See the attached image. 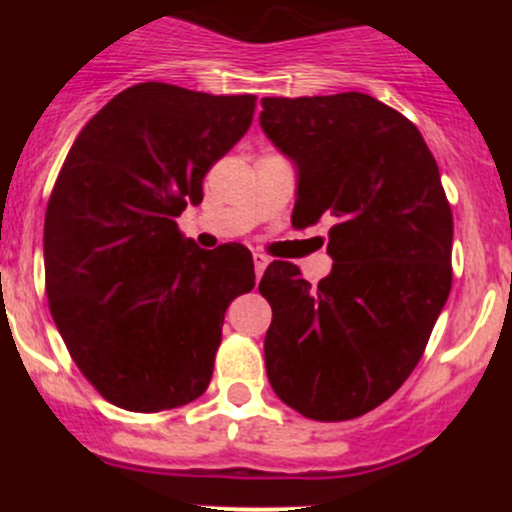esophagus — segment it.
I'll list each match as a JSON object with an SVG mask.
<instances>
[{"mask_svg":"<svg viewBox=\"0 0 512 512\" xmlns=\"http://www.w3.org/2000/svg\"><path fill=\"white\" fill-rule=\"evenodd\" d=\"M252 262H255V275L262 277L265 267L270 265V257H265V255H262V252H255V255H252Z\"/></svg>","mask_w":512,"mask_h":512,"instance_id":"1","label":"esophagus"}]
</instances>
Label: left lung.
<instances>
[{"mask_svg": "<svg viewBox=\"0 0 512 512\" xmlns=\"http://www.w3.org/2000/svg\"><path fill=\"white\" fill-rule=\"evenodd\" d=\"M260 126L297 170L292 225L334 223L319 285L282 260L262 275L267 379L302 416L347 421L426 349L451 292V205L418 128L374 96L262 98Z\"/></svg>", "mask_w": 512, "mask_h": 512, "instance_id": "left-lung-1", "label": "left lung"}]
</instances>
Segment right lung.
Instances as JSON below:
<instances>
[{"instance_id": "obj_1", "label": "right lung", "mask_w": 512, "mask_h": 512, "mask_svg": "<svg viewBox=\"0 0 512 512\" xmlns=\"http://www.w3.org/2000/svg\"><path fill=\"white\" fill-rule=\"evenodd\" d=\"M252 113L250 94L148 81L113 96L61 165L44 220L46 297L81 374L121 409L198 399L227 304L255 287L247 247L200 250L175 223Z\"/></svg>"}]
</instances>
